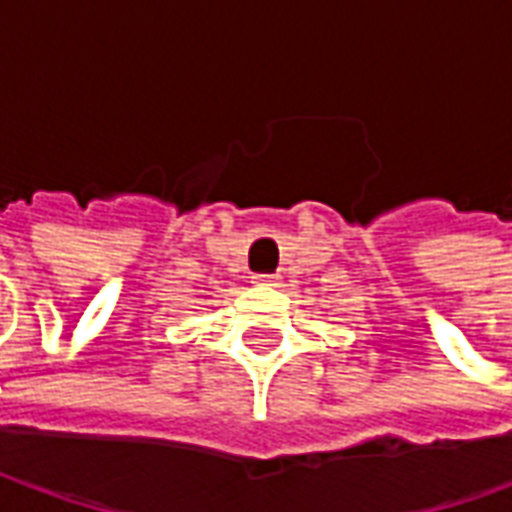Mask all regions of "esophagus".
Returning a JSON list of instances; mask_svg holds the SVG:
<instances>
[{
  "instance_id": "34e87169",
  "label": "esophagus",
  "mask_w": 512,
  "mask_h": 512,
  "mask_svg": "<svg viewBox=\"0 0 512 512\" xmlns=\"http://www.w3.org/2000/svg\"><path fill=\"white\" fill-rule=\"evenodd\" d=\"M253 283H256V286H275L278 278H275V275H267V272H259V275H253Z\"/></svg>"
}]
</instances>
